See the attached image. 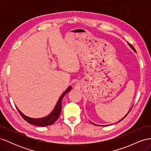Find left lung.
Returning <instances> with one entry per match:
<instances>
[{
	"instance_id": "left-lung-1",
	"label": "left lung",
	"mask_w": 151,
	"mask_h": 151,
	"mask_svg": "<svg viewBox=\"0 0 151 151\" xmlns=\"http://www.w3.org/2000/svg\"><path fill=\"white\" fill-rule=\"evenodd\" d=\"M129 46H130V47H131V48H132V50H134V51L135 52V48H134V47H133V46H132V45H130V43H129ZM132 108H131V109H130V111H129V112H128V113H127V115H125V116L124 117H123V118H122V120H119V122H121V121H122V120H123V119H124V118H125V117L127 116V115H128V114H129V112H130V111H131V109H132ZM91 123H92V124H93V125H96V124H94V123H92V122H91ZM99 126H106V125H99Z\"/></svg>"
}]
</instances>
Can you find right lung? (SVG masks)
Here are the masks:
<instances>
[{
	"label": "right lung",
	"mask_w": 151,
	"mask_h": 151,
	"mask_svg": "<svg viewBox=\"0 0 151 151\" xmlns=\"http://www.w3.org/2000/svg\"><path fill=\"white\" fill-rule=\"evenodd\" d=\"M72 89V87L69 86L68 88L67 89V90L63 93L61 96L59 98L58 101L57 103V104L55 107L54 108L53 111L48 115V116L43 117V118H30L29 116H27L25 115H24L19 109L17 108V106L16 108L17 109L18 112L19 113L21 116L24 118V119L27 122H28L30 124L36 125V126H39V127H46L48 125H51L55 122V121L58 119L59 116L60 115L61 110H62V101L63 96L68 93L69 92L70 89Z\"/></svg>",
	"instance_id": "right-lung-1"
}]
</instances>
